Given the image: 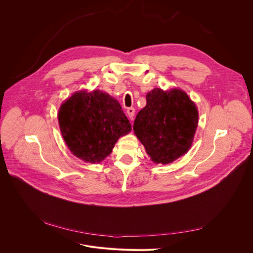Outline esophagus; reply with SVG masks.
Returning a JSON list of instances; mask_svg holds the SVG:
<instances>
[{
  "label": "esophagus",
  "mask_w": 253,
  "mask_h": 253,
  "mask_svg": "<svg viewBox=\"0 0 253 253\" xmlns=\"http://www.w3.org/2000/svg\"><path fill=\"white\" fill-rule=\"evenodd\" d=\"M127 114H128V117L131 119V120H133V117H134V115H135V109L134 108H128L127 109Z\"/></svg>",
  "instance_id": "1"
}]
</instances>
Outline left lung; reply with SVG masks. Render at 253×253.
<instances>
[{
  "mask_svg": "<svg viewBox=\"0 0 253 253\" xmlns=\"http://www.w3.org/2000/svg\"><path fill=\"white\" fill-rule=\"evenodd\" d=\"M199 113L186 91L155 87L137 114L133 130L154 164L168 165L191 148Z\"/></svg>",
  "mask_w": 253,
  "mask_h": 253,
  "instance_id": "left-lung-1",
  "label": "left lung"
}]
</instances>
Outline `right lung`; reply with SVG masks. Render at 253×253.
Masks as SVG:
<instances>
[{"label": "right lung", "instance_id": "1", "mask_svg": "<svg viewBox=\"0 0 253 253\" xmlns=\"http://www.w3.org/2000/svg\"><path fill=\"white\" fill-rule=\"evenodd\" d=\"M58 123L71 152L85 163H101L131 124L116 99L96 89L80 90L59 108Z\"/></svg>", "mask_w": 253, "mask_h": 253}]
</instances>
